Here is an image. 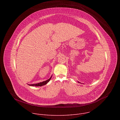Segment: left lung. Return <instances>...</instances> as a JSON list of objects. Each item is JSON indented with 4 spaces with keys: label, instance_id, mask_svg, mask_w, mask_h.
Segmentation results:
<instances>
[{
    "label": "left lung",
    "instance_id": "left-lung-1",
    "mask_svg": "<svg viewBox=\"0 0 120 120\" xmlns=\"http://www.w3.org/2000/svg\"><path fill=\"white\" fill-rule=\"evenodd\" d=\"M78 82H79V83H81V82H78Z\"/></svg>",
    "mask_w": 120,
    "mask_h": 120
}]
</instances>
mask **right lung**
<instances>
[{
	"instance_id": "add662e5",
	"label": "right lung",
	"mask_w": 120,
	"mask_h": 120,
	"mask_svg": "<svg viewBox=\"0 0 120 120\" xmlns=\"http://www.w3.org/2000/svg\"><path fill=\"white\" fill-rule=\"evenodd\" d=\"M52 75H51V76L50 77V78L49 79H48L46 81H43L42 82H39L38 83H34V84H28L29 85H30V86H43V85H45L48 82H49L50 81L51 78H52Z\"/></svg>"
}]
</instances>
